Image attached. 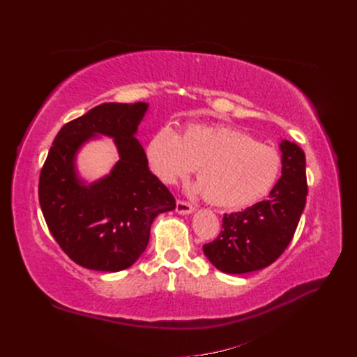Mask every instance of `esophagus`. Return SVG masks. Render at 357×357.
I'll return each mask as SVG.
<instances>
[{"label":"esophagus","mask_w":357,"mask_h":357,"mask_svg":"<svg viewBox=\"0 0 357 357\" xmlns=\"http://www.w3.org/2000/svg\"><path fill=\"white\" fill-rule=\"evenodd\" d=\"M176 211H177L178 214L186 215V214H192L193 211H195V207H193L192 204H189V202H186V201H177V204H176Z\"/></svg>","instance_id":"esophagus-1"}]
</instances>
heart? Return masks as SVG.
I'll return each mask as SVG.
<instances>
[{
	"label": "heart",
	"mask_w": 357,
	"mask_h": 357,
	"mask_svg": "<svg viewBox=\"0 0 357 357\" xmlns=\"http://www.w3.org/2000/svg\"><path fill=\"white\" fill-rule=\"evenodd\" d=\"M144 155L164 185L186 178L198 166L197 192L215 207L232 210L268 197L282 172V156L274 147L226 125H190L180 135L159 128Z\"/></svg>",
	"instance_id": "1"
}]
</instances>
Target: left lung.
Masks as SVG:
<instances>
[{"label":"left lung","mask_w":357,"mask_h":357,"mask_svg":"<svg viewBox=\"0 0 357 357\" xmlns=\"http://www.w3.org/2000/svg\"><path fill=\"white\" fill-rule=\"evenodd\" d=\"M282 177L265 201L225 214L220 235L204 244V255L222 273L245 274L266 268L294 238L307 201L305 153L283 139Z\"/></svg>","instance_id":"1"}]
</instances>
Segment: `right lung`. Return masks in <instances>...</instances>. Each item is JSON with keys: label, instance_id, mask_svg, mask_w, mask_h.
<instances>
[{"label": "right lung", "instance_id": "obj_1", "mask_svg": "<svg viewBox=\"0 0 357 357\" xmlns=\"http://www.w3.org/2000/svg\"><path fill=\"white\" fill-rule=\"evenodd\" d=\"M147 109V102L96 105L61 128L41 168L38 199L47 228L83 268L105 273L129 268L146 250L156 215L176 208L135 138ZM96 135L115 138L119 160L110 175L86 185L75 156Z\"/></svg>", "mask_w": 357, "mask_h": 357}]
</instances>
